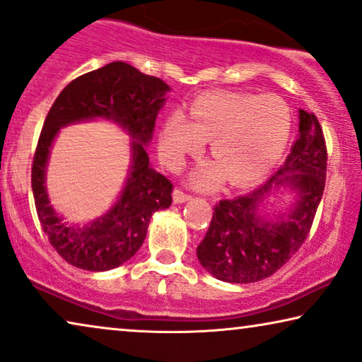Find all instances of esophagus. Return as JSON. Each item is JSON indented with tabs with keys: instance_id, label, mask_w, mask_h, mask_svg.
<instances>
[{
	"instance_id": "esophagus-1",
	"label": "esophagus",
	"mask_w": 362,
	"mask_h": 362,
	"mask_svg": "<svg viewBox=\"0 0 362 362\" xmlns=\"http://www.w3.org/2000/svg\"><path fill=\"white\" fill-rule=\"evenodd\" d=\"M190 199L192 197L189 194H185L182 189L173 190V202H175V204H185V202H189Z\"/></svg>"
}]
</instances>
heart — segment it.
Returning a JSON list of instances; mask_svg holds the SVG:
<instances>
[{"instance_id":"obj_1","label":"heart","mask_w":362,"mask_h":362,"mask_svg":"<svg viewBox=\"0 0 362 362\" xmlns=\"http://www.w3.org/2000/svg\"><path fill=\"white\" fill-rule=\"evenodd\" d=\"M291 109L276 94L214 90L197 98L190 117L175 109L163 120L158 151L168 165L178 168L210 141L214 162L192 173L200 189H214L223 180L245 187L276 165L290 141Z\"/></svg>"}]
</instances>
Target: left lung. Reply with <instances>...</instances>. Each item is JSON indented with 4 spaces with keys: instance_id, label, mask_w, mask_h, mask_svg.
<instances>
[{
    "instance_id": "1",
    "label": "left lung",
    "mask_w": 362,
    "mask_h": 362,
    "mask_svg": "<svg viewBox=\"0 0 362 362\" xmlns=\"http://www.w3.org/2000/svg\"><path fill=\"white\" fill-rule=\"evenodd\" d=\"M300 136L278 172L247 195L220 200L205 238L197 247L202 267L226 283H255L272 276L310 233L326 184L327 152L313 112L300 109ZM283 189L296 199L288 209L266 214Z\"/></svg>"
}]
</instances>
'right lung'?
I'll return each instance as SVG.
<instances>
[{
  "instance_id": "add662e5",
  "label": "right lung",
  "mask_w": 362,
  "mask_h": 362,
  "mask_svg": "<svg viewBox=\"0 0 362 362\" xmlns=\"http://www.w3.org/2000/svg\"><path fill=\"white\" fill-rule=\"evenodd\" d=\"M168 90L170 88L158 77L115 61L76 77L47 112L33 160L31 187L42 230L56 252L72 267L88 272L120 267L142 247L152 214L170 206L173 185L151 167L146 151ZM94 118L110 119L129 134L132 168L108 214L81 227L67 224L52 209L44 185L45 167L60 129Z\"/></svg>"
}]
</instances>
